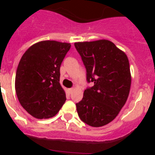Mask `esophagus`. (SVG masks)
I'll use <instances>...</instances> for the list:
<instances>
[{
	"label": "esophagus",
	"mask_w": 155,
	"mask_h": 155,
	"mask_svg": "<svg viewBox=\"0 0 155 155\" xmlns=\"http://www.w3.org/2000/svg\"><path fill=\"white\" fill-rule=\"evenodd\" d=\"M73 90H74V88H72V87H71V88H68V91L69 92V94H71V93H72V91H73Z\"/></svg>",
	"instance_id": "obj_1"
}]
</instances>
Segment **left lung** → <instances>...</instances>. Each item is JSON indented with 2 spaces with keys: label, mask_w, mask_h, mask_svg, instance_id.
<instances>
[{
  "label": "left lung",
  "mask_w": 155,
  "mask_h": 155,
  "mask_svg": "<svg viewBox=\"0 0 155 155\" xmlns=\"http://www.w3.org/2000/svg\"><path fill=\"white\" fill-rule=\"evenodd\" d=\"M86 69V79L93 82L81 101L76 103L79 117L94 127L113 121L124 107L131 84L127 55L109 40L75 42Z\"/></svg>",
  "instance_id": "8db88e82"
}]
</instances>
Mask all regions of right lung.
<instances>
[{
  "label": "right lung",
  "mask_w": 155,
  "mask_h": 155,
  "mask_svg": "<svg viewBox=\"0 0 155 155\" xmlns=\"http://www.w3.org/2000/svg\"><path fill=\"white\" fill-rule=\"evenodd\" d=\"M71 46L42 41L28 48L20 60L15 76L16 94L21 106L35 118H51L65 102L60 68Z\"/></svg>",
  "instance_id": "add662e5"
}]
</instances>
